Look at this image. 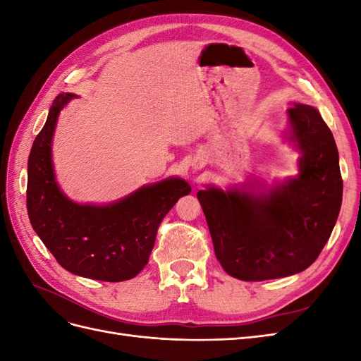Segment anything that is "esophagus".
I'll use <instances>...</instances> for the list:
<instances>
[{"label": "esophagus", "mask_w": 361, "mask_h": 361, "mask_svg": "<svg viewBox=\"0 0 361 361\" xmlns=\"http://www.w3.org/2000/svg\"><path fill=\"white\" fill-rule=\"evenodd\" d=\"M203 166H204V162L202 159H199V158L194 159V162H192V169L194 170H200Z\"/></svg>", "instance_id": "1"}]
</instances>
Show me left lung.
I'll list each match as a JSON object with an SVG mask.
<instances>
[{
    "mask_svg": "<svg viewBox=\"0 0 361 361\" xmlns=\"http://www.w3.org/2000/svg\"><path fill=\"white\" fill-rule=\"evenodd\" d=\"M290 140L301 150L300 174L253 192L200 190L215 256L245 281L288 277L309 268L329 241L342 204L343 180L330 128L310 105L288 110Z\"/></svg>",
    "mask_w": 361,
    "mask_h": 361,
    "instance_id": "obj_1",
    "label": "left lung"
}]
</instances>
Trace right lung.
Here are the masks:
<instances>
[{"instance_id":"add662e5","label":"right lung","mask_w":361,"mask_h":361,"mask_svg":"<svg viewBox=\"0 0 361 361\" xmlns=\"http://www.w3.org/2000/svg\"><path fill=\"white\" fill-rule=\"evenodd\" d=\"M73 93L52 102L45 126L32 143L28 158L27 211L42 243L72 274L123 281L146 267L164 216L191 187L179 178L147 185L106 206L78 204L56 182L51 145L61 108Z\"/></svg>"}]
</instances>
